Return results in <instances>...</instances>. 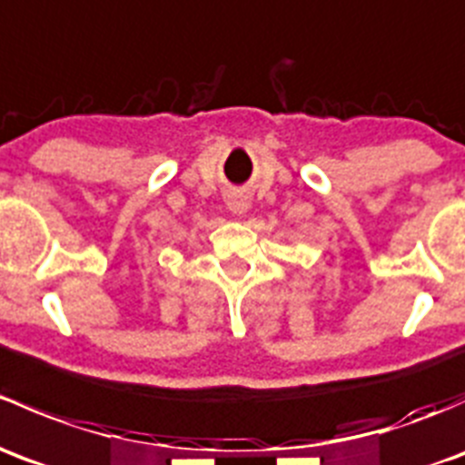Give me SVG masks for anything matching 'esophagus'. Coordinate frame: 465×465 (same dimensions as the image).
Wrapping results in <instances>:
<instances>
[{
    "instance_id": "obj_1",
    "label": "esophagus",
    "mask_w": 465,
    "mask_h": 465,
    "mask_svg": "<svg viewBox=\"0 0 465 465\" xmlns=\"http://www.w3.org/2000/svg\"><path fill=\"white\" fill-rule=\"evenodd\" d=\"M227 209L232 211L233 215H245L250 211V198L242 193H233L227 198Z\"/></svg>"
}]
</instances>
